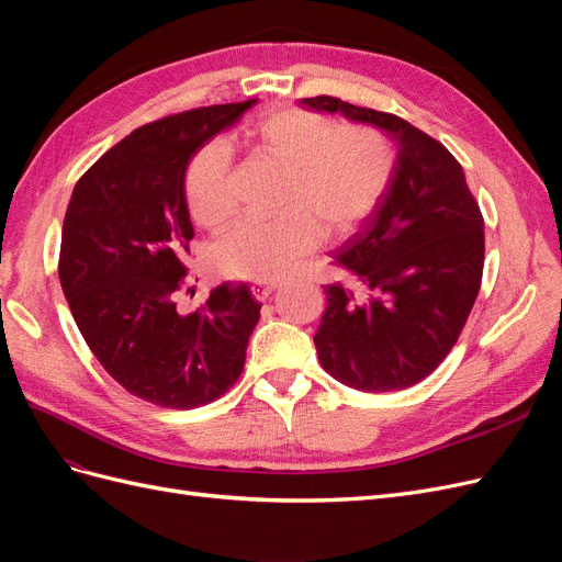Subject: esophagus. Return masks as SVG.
Listing matches in <instances>:
<instances>
[{"mask_svg":"<svg viewBox=\"0 0 562 562\" xmlns=\"http://www.w3.org/2000/svg\"><path fill=\"white\" fill-rule=\"evenodd\" d=\"M277 288H279L277 283H252V285H250V291H252V295L258 297L260 302H265V300H269V297H271V293H274Z\"/></svg>","mask_w":562,"mask_h":562,"instance_id":"1","label":"esophagus"}]
</instances>
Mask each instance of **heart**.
Segmentation results:
<instances>
[{
  "label": "heart",
  "mask_w": 562,
  "mask_h": 562,
  "mask_svg": "<svg viewBox=\"0 0 562 562\" xmlns=\"http://www.w3.org/2000/svg\"><path fill=\"white\" fill-rule=\"evenodd\" d=\"M250 143L277 161L288 180L274 217H244L211 248L227 277L281 279L318 244L359 227L378 209L394 171V149L372 126H339L310 110H277L250 128ZM232 161L223 145H206L184 171V199L194 223L217 227L234 211Z\"/></svg>",
  "instance_id": "b5f03b06"
}]
</instances>
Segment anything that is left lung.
Here are the masks:
<instances>
[{"label": "left lung", "instance_id": "1", "mask_svg": "<svg viewBox=\"0 0 562 562\" xmlns=\"http://www.w3.org/2000/svg\"><path fill=\"white\" fill-rule=\"evenodd\" d=\"M304 105L375 124L398 145L378 209L333 252L347 279L323 285L328 307L314 345L337 382L368 394L407 389L443 363L479 297V201L446 145L405 119L333 95L304 98Z\"/></svg>", "mask_w": 562, "mask_h": 562}]
</instances>
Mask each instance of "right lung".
<instances>
[{
  "label": "right lung",
  "mask_w": 562,
  "mask_h": 562,
  "mask_svg": "<svg viewBox=\"0 0 562 562\" xmlns=\"http://www.w3.org/2000/svg\"><path fill=\"white\" fill-rule=\"evenodd\" d=\"M255 103L196 108L135 128L75 184L58 258L63 293L100 366L147 403H213L244 370L260 321L248 285H217L190 314L176 295L194 239L187 164Z\"/></svg>",
  "instance_id": "1"
}]
</instances>
